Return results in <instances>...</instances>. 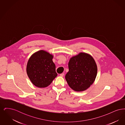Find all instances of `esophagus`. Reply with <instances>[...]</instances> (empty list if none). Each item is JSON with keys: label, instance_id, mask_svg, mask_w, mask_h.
<instances>
[{"label": "esophagus", "instance_id": "obj_1", "mask_svg": "<svg viewBox=\"0 0 125 125\" xmlns=\"http://www.w3.org/2000/svg\"><path fill=\"white\" fill-rule=\"evenodd\" d=\"M64 75V73H62L60 74V76L61 77H63Z\"/></svg>", "mask_w": 125, "mask_h": 125}]
</instances>
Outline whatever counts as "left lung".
<instances>
[{
  "label": "left lung",
  "mask_w": 125,
  "mask_h": 125,
  "mask_svg": "<svg viewBox=\"0 0 125 125\" xmlns=\"http://www.w3.org/2000/svg\"><path fill=\"white\" fill-rule=\"evenodd\" d=\"M68 68L65 80L73 90L83 91L94 82L97 68L95 60L89 54L81 52L72 57L68 63Z\"/></svg>",
  "instance_id": "8db88e82"
}]
</instances>
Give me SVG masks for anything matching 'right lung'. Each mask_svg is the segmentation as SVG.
Listing matches in <instances>:
<instances>
[{
	"mask_svg": "<svg viewBox=\"0 0 125 125\" xmlns=\"http://www.w3.org/2000/svg\"><path fill=\"white\" fill-rule=\"evenodd\" d=\"M52 55L40 50L32 55L28 60L26 71L30 80L38 88H45L57 77Z\"/></svg>",
	"mask_w": 125,
	"mask_h": 125,
	"instance_id": "right-lung-1",
	"label": "right lung"
}]
</instances>
